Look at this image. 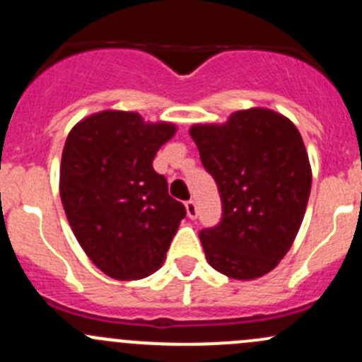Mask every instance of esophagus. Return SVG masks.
I'll use <instances>...</instances> for the list:
<instances>
[{
	"mask_svg": "<svg viewBox=\"0 0 362 362\" xmlns=\"http://www.w3.org/2000/svg\"><path fill=\"white\" fill-rule=\"evenodd\" d=\"M185 211H187L189 218H196L198 217V206H196L194 202H187L185 203Z\"/></svg>",
	"mask_w": 362,
	"mask_h": 362,
	"instance_id": "obj_1",
	"label": "esophagus"
}]
</instances>
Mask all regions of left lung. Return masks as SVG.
<instances>
[{
  "instance_id": "obj_1",
  "label": "left lung",
  "mask_w": 362,
  "mask_h": 362,
  "mask_svg": "<svg viewBox=\"0 0 362 362\" xmlns=\"http://www.w3.org/2000/svg\"><path fill=\"white\" fill-rule=\"evenodd\" d=\"M189 134L222 202L221 224L199 233L208 264L235 280L264 276L293 247L312 187L298 127L254 107L222 124H192Z\"/></svg>"
}]
</instances>
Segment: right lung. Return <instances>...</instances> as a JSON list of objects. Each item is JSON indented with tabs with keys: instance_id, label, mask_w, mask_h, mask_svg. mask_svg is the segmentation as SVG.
Returning a JSON list of instances; mask_svg holds the SVG:
<instances>
[{
	"instance_id": "obj_1",
	"label": "right lung",
	"mask_w": 362,
	"mask_h": 362,
	"mask_svg": "<svg viewBox=\"0 0 362 362\" xmlns=\"http://www.w3.org/2000/svg\"><path fill=\"white\" fill-rule=\"evenodd\" d=\"M173 122L138 112L101 110L69 131L59 194L80 247L105 275L140 280L163 266L185 217L152 160L175 136Z\"/></svg>"
}]
</instances>
